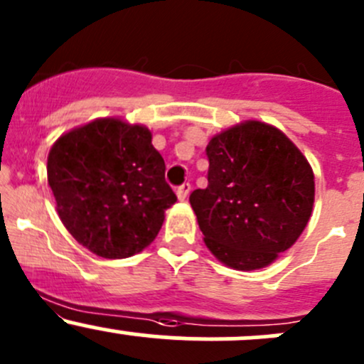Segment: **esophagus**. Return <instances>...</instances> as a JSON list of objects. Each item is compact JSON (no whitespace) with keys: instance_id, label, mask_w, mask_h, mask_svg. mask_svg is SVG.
I'll return each instance as SVG.
<instances>
[{"instance_id":"obj_1","label":"esophagus","mask_w":364,"mask_h":364,"mask_svg":"<svg viewBox=\"0 0 364 364\" xmlns=\"http://www.w3.org/2000/svg\"><path fill=\"white\" fill-rule=\"evenodd\" d=\"M190 190H192V185H190V183H183L181 186H178L176 193H178L179 200H185V198L190 195Z\"/></svg>"}]
</instances>
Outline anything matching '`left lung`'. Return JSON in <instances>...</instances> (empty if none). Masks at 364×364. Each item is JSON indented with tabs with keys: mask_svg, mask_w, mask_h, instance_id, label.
Returning <instances> with one entry per match:
<instances>
[{
	"mask_svg": "<svg viewBox=\"0 0 364 364\" xmlns=\"http://www.w3.org/2000/svg\"><path fill=\"white\" fill-rule=\"evenodd\" d=\"M205 153L208 188L190 195L205 246L235 270L270 265L311 220V164L284 132L258 120L216 134Z\"/></svg>",
	"mask_w": 364,
	"mask_h": 364,
	"instance_id": "8db88e82",
	"label": "left lung"
}]
</instances>
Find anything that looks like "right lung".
<instances>
[{"instance_id": "obj_1", "label": "right lung", "mask_w": 364, "mask_h": 364, "mask_svg": "<svg viewBox=\"0 0 364 364\" xmlns=\"http://www.w3.org/2000/svg\"><path fill=\"white\" fill-rule=\"evenodd\" d=\"M47 176L68 232L109 259L150 246L178 200L151 132L120 118H97L63 134L48 153Z\"/></svg>"}]
</instances>
